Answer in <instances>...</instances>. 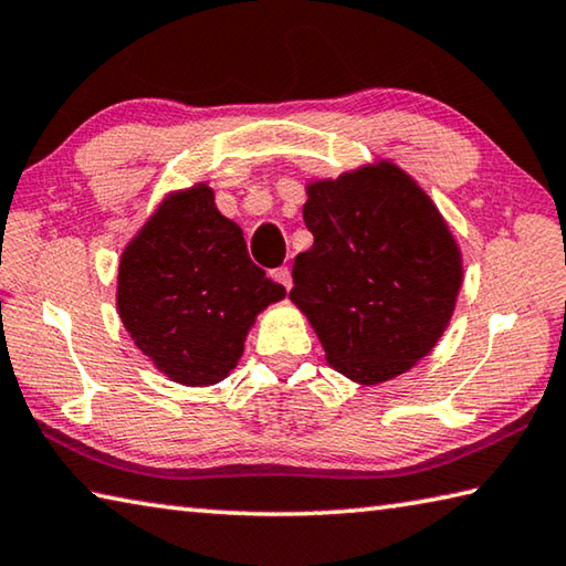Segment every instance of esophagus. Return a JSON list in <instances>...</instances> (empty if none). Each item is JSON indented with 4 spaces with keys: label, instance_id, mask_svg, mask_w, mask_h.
<instances>
[{
    "label": "esophagus",
    "instance_id": "34e87169",
    "mask_svg": "<svg viewBox=\"0 0 566 566\" xmlns=\"http://www.w3.org/2000/svg\"><path fill=\"white\" fill-rule=\"evenodd\" d=\"M270 276H272L274 282H280L284 290H292V272H290V266H276V270L270 272Z\"/></svg>",
    "mask_w": 566,
    "mask_h": 566
}]
</instances>
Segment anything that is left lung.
Masks as SVG:
<instances>
[{
    "instance_id": "obj_1",
    "label": "left lung",
    "mask_w": 566,
    "mask_h": 566,
    "mask_svg": "<svg viewBox=\"0 0 566 566\" xmlns=\"http://www.w3.org/2000/svg\"><path fill=\"white\" fill-rule=\"evenodd\" d=\"M314 244L292 266L290 300L326 361L374 386L430 354L462 284L458 242L433 200L394 163L306 185Z\"/></svg>"
}]
</instances>
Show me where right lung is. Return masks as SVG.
Instances as JSON below:
<instances>
[{"label": "right lung", "instance_id": "right-lung-1", "mask_svg": "<svg viewBox=\"0 0 566 566\" xmlns=\"http://www.w3.org/2000/svg\"><path fill=\"white\" fill-rule=\"evenodd\" d=\"M205 182L163 200L118 264L116 304L133 342L170 381L212 386L244 352L254 316L284 300Z\"/></svg>", "mask_w": 566, "mask_h": 566}]
</instances>
